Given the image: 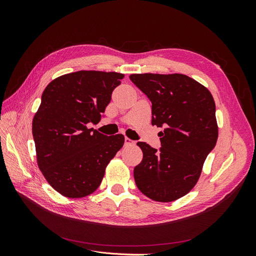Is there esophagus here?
Segmentation results:
<instances>
[{"label": "esophagus", "instance_id": "34e87169", "mask_svg": "<svg viewBox=\"0 0 256 256\" xmlns=\"http://www.w3.org/2000/svg\"><path fill=\"white\" fill-rule=\"evenodd\" d=\"M134 144H136L134 141L130 140V138H125V145L126 146H131V145H134Z\"/></svg>", "mask_w": 256, "mask_h": 256}]
</instances>
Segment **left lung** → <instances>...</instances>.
Returning <instances> with one entry per match:
<instances>
[{"mask_svg":"<svg viewBox=\"0 0 256 256\" xmlns=\"http://www.w3.org/2000/svg\"><path fill=\"white\" fill-rule=\"evenodd\" d=\"M129 78L152 102V125L164 127L159 132V150L136 143L143 152L134 171L136 187L157 202H173L194 187L214 148V100L204 85L182 74H134Z\"/></svg>","mask_w":256,"mask_h":256,"instance_id":"1","label":"left lung"}]
</instances>
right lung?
I'll return each instance as SVG.
<instances>
[{"label": "right lung", "instance_id": "right-lung-1", "mask_svg": "<svg viewBox=\"0 0 256 256\" xmlns=\"http://www.w3.org/2000/svg\"><path fill=\"white\" fill-rule=\"evenodd\" d=\"M122 74L81 70L51 81L33 118L38 168L51 187L79 198L102 184L106 166L124 145L122 134L108 136L97 124Z\"/></svg>", "mask_w": 256, "mask_h": 256}]
</instances>
